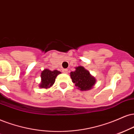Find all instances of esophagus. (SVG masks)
<instances>
[{"mask_svg": "<svg viewBox=\"0 0 134 134\" xmlns=\"http://www.w3.org/2000/svg\"><path fill=\"white\" fill-rule=\"evenodd\" d=\"M62 72H64V73H65V74H67V73H68V69H63Z\"/></svg>", "mask_w": 134, "mask_h": 134, "instance_id": "1", "label": "esophagus"}]
</instances>
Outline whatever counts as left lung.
Masks as SVG:
<instances>
[{
  "label": "left lung",
  "mask_w": 134,
  "mask_h": 134,
  "mask_svg": "<svg viewBox=\"0 0 134 134\" xmlns=\"http://www.w3.org/2000/svg\"><path fill=\"white\" fill-rule=\"evenodd\" d=\"M70 77L77 88L82 91L91 89L96 83V78L82 66L75 67V71L70 72Z\"/></svg>",
  "instance_id": "obj_1"
}]
</instances>
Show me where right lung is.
Instances as JSON below:
<instances>
[{"instance_id":"right-lung-1","label":"right lung","mask_w":134,"mask_h":134,"mask_svg":"<svg viewBox=\"0 0 134 134\" xmlns=\"http://www.w3.org/2000/svg\"><path fill=\"white\" fill-rule=\"evenodd\" d=\"M60 74H61V72L57 70L53 71L47 69L43 70L41 72V83L39 84V87L44 88L51 87L55 81L56 77Z\"/></svg>"}]
</instances>
